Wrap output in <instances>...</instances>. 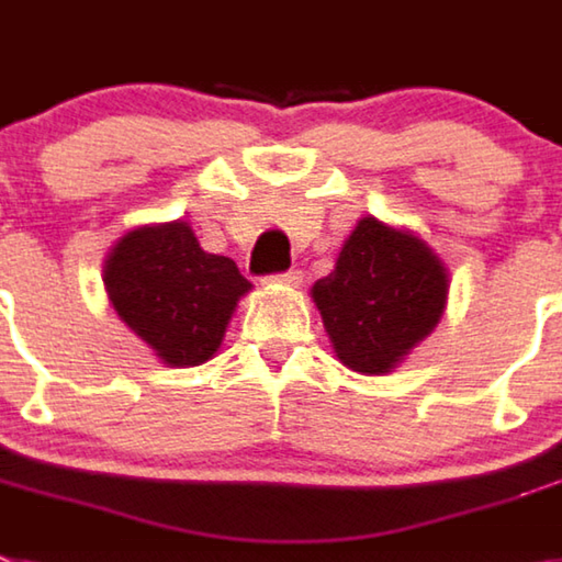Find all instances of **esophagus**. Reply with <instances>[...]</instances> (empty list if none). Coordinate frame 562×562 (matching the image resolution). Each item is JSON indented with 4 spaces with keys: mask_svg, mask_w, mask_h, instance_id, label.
I'll use <instances>...</instances> for the list:
<instances>
[{
    "mask_svg": "<svg viewBox=\"0 0 562 562\" xmlns=\"http://www.w3.org/2000/svg\"><path fill=\"white\" fill-rule=\"evenodd\" d=\"M266 280L274 282V285H300L302 271L300 268H288V271H282V274H271L266 277Z\"/></svg>",
    "mask_w": 562,
    "mask_h": 562,
    "instance_id": "esophagus-1",
    "label": "esophagus"
}]
</instances>
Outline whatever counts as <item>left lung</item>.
Returning a JSON list of instances; mask_svg holds the SVG:
<instances>
[{
	"instance_id": "8db88e82",
	"label": "left lung",
	"mask_w": 562,
	"mask_h": 562,
	"mask_svg": "<svg viewBox=\"0 0 562 562\" xmlns=\"http://www.w3.org/2000/svg\"><path fill=\"white\" fill-rule=\"evenodd\" d=\"M447 288L450 274L427 243L362 217L311 296L339 362L356 373L382 375L432 334Z\"/></svg>"
}]
</instances>
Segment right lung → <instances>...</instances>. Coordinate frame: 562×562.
I'll return each instance as SVG.
<instances>
[{"label":"right lung","mask_w":562,"mask_h":562,"mask_svg":"<svg viewBox=\"0 0 562 562\" xmlns=\"http://www.w3.org/2000/svg\"><path fill=\"white\" fill-rule=\"evenodd\" d=\"M112 308L164 364L194 368L221 348L251 282L234 260L200 248L189 223L124 234L104 262Z\"/></svg>","instance_id":"right-lung-1"}]
</instances>
